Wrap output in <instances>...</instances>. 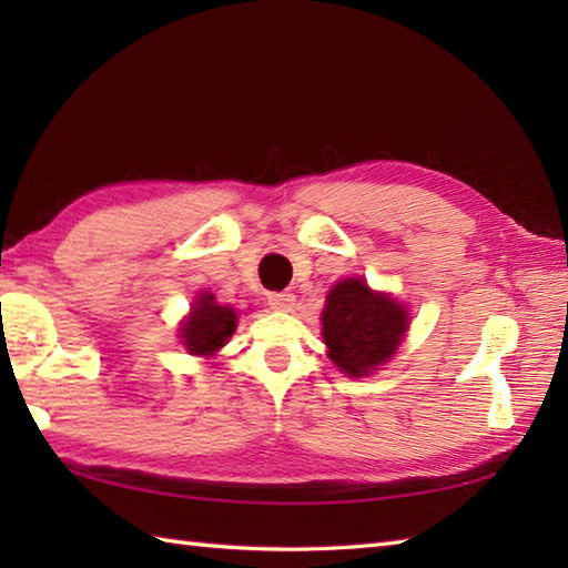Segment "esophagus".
I'll return each instance as SVG.
<instances>
[{"label":"esophagus","mask_w":568,"mask_h":568,"mask_svg":"<svg viewBox=\"0 0 568 568\" xmlns=\"http://www.w3.org/2000/svg\"><path fill=\"white\" fill-rule=\"evenodd\" d=\"M268 305L273 310H281V312H291L295 307V295L293 293H271L268 295Z\"/></svg>","instance_id":"34e87169"}]
</instances>
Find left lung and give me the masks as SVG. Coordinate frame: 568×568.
<instances>
[{
	"label": "left lung",
	"instance_id": "obj_1",
	"mask_svg": "<svg viewBox=\"0 0 568 568\" xmlns=\"http://www.w3.org/2000/svg\"><path fill=\"white\" fill-rule=\"evenodd\" d=\"M407 310L388 293H376L364 277L336 283L322 310V336L334 366L352 378L371 376L388 364L407 332Z\"/></svg>",
	"mask_w": 568,
	"mask_h": 568
}]
</instances>
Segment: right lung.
Returning a JSON list of instances; mask_svg holds the SVG:
<instances>
[{"label":"right lung","mask_w":568,"mask_h":568,"mask_svg":"<svg viewBox=\"0 0 568 568\" xmlns=\"http://www.w3.org/2000/svg\"><path fill=\"white\" fill-rule=\"evenodd\" d=\"M236 320V310L216 303L212 293H200L180 327V339L192 356H214L234 334Z\"/></svg>","instance_id":"add662e5"}]
</instances>
